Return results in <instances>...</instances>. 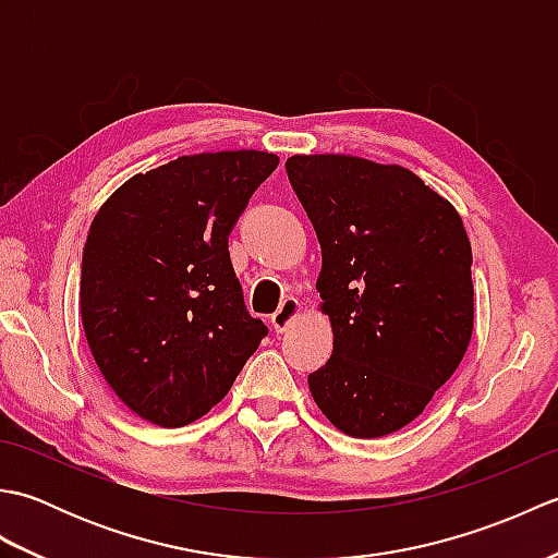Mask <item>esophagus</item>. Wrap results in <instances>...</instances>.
<instances>
[{
	"label": "esophagus",
	"mask_w": 558,
	"mask_h": 558,
	"mask_svg": "<svg viewBox=\"0 0 558 558\" xmlns=\"http://www.w3.org/2000/svg\"><path fill=\"white\" fill-rule=\"evenodd\" d=\"M300 312H302V306H300L298 300H294V298L282 300V304L278 306V312L270 316V324H272V328H276V333H282V330H286L294 322V318L300 316Z\"/></svg>",
	"instance_id": "1"
}]
</instances>
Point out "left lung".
Returning <instances> with one entry per match:
<instances>
[{"label": "left lung", "mask_w": 558, "mask_h": 558, "mask_svg": "<svg viewBox=\"0 0 558 558\" xmlns=\"http://www.w3.org/2000/svg\"><path fill=\"white\" fill-rule=\"evenodd\" d=\"M290 184L322 244L333 354L310 374L328 422L354 438L420 417L465 354L472 248L458 210L400 165L292 156Z\"/></svg>", "instance_id": "left-lung-1"}]
</instances>
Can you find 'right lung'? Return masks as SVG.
<instances>
[{
    "instance_id": "1",
    "label": "right lung",
    "mask_w": 558,
    "mask_h": 558,
    "mask_svg": "<svg viewBox=\"0 0 558 558\" xmlns=\"http://www.w3.org/2000/svg\"><path fill=\"white\" fill-rule=\"evenodd\" d=\"M276 168L264 150L182 156L134 174L93 218L83 330L105 381L146 422L204 417L268 336L244 306L228 234Z\"/></svg>"
}]
</instances>
